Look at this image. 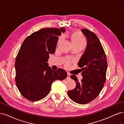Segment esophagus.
<instances>
[{"mask_svg": "<svg viewBox=\"0 0 124 124\" xmlns=\"http://www.w3.org/2000/svg\"><path fill=\"white\" fill-rule=\"evenodd\" d=\"M67 79H70V74L69 73H67Z\"/></svg>", "mask_w": 124, "mask_h": 124, "instance_id": "esophagus-1", "label": "esophagus"}]
</instances>
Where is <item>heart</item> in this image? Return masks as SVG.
Here are the masks:
<instances>
[{"instance_id": "obj_1", "label": "heart", "mask_w": 124, "mask_h": 124, "mask_svg": "<svg viewBox=\"0 0 124 124\" xmlns=\"http://www.w3.org/2000/svg\"><path fill=\"white\" fill-rule=\"evenodd\" d=\"M63 38L60 37L59 39L58 44L61 43L63 40ZM71 43L74 48L80 47L84 48L86 45V39L85 38L80 32H75L71 35ZM67 65L69 64V62H67Z\"/></svg>"}]
</instances>
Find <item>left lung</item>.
I'll use <instances>...</instances> for the list:
<instances>
[{"instance_id":"obj_1","label":"left lung","mask_w":124,"mask_h":124,"mask_svg":"<svg viewBox=\"0 0 124 124\" xmlns=\"http://www.w3.org/2000/svg\"><path fill=\"white\" fill-rule=\"evenodd\" d=\"M87 45L85 53L78 63L81 69L82 79L79 82L75 75L70 76L76 85L68 91V96L74 102L86 104L96 98L104 86L107 69V58L98 37L91 31L82 29Z\"/></svg>"}]
</instances>
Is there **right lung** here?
Wrapping results in <instances>:
<instances>
[{
	"label": "right lung",
	"mask_w": 124,
	"mask_h": 124,
	"mask_svg": "<svg viewBox=\"0 0 124 124\" xmlns=\"http://www.w3.org/2000/svg\"><path fill=\"white\" fill-rule=\"evenodd\" d=\"M65 28H43L32 33L23 42L16 58L15 82L23 96L31 101L49 94L53 82L67 77L65 70H54L47 63L54 53L58 36Z\"/></svg>",
	"instance_id": "add662e5"
}]
</instances>
